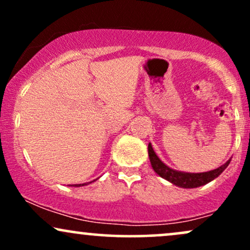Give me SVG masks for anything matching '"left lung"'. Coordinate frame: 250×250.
I'll return each instance as SVG.
<instances>
[{
    "label": "left lung",
    "instance_id": "left-lung-1",
    "mask_svg": "<svg viewBox=\"0 0 250 250\" xmlns=\"http://www.w3.org/2000/svg\"><path fill=\"white\" fill-rule=\"evenodd\" d=\"M148 154L151 167H153L155 173L161 176L162 179L169 181V182L180 188H197L201 187V186L207 185L210 181L215 180L219 175L222 174V171L230 163V160H228L221 167L214 169V170L205 171V173H186V171L175 170V169L168 167L166 163H163L154 151L151 143L148 145Z\"/></svg>",
    "mask_w": 250,
    "mask_h": 250
}]
</instances>
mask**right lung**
<instances>
[{"mask_svg": "<svg viewBox=\"0 0 250 250\" xmlns=\"http://www.w3.org/2000/svg\"><path fill=\"white\" fill-rule=\"evenodd\" d=\"M96 180H97V179H96ZM96 180H94V181H96ZM94 181H91V182H94ZM91 182L82 183V185H70V186H73V187H82V186H87V185H89V183H91Z\"/></svg>", "mask_w": 250, "mask_h": 250, "instance_id": "add662e5", "label": "right lung"}]
</instances>
